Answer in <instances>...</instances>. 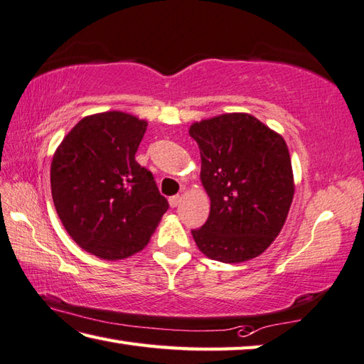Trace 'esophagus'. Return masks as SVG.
I'll return each instance as SVG.
<instances>
[{"instance_id": "1", "label": "esophagus", "mask_w": 364, "mask_h": 364, "mask_svg": "<svg viewBox=\"0 0 364 364\" xmlns=\"http://www.w3.org/2000/svg\"><path fill=\"white\" fill-rule=\"evenodd\" d=\"M168 203H170V207H171V208L178 207V205L181 203V196H173V197H170V199H168Z\"/></svg>"}]
</instances>
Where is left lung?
Returning a JSON list of instances; mask_svg holds the SVG:
<instances>
[{"mask_svg": "<svg viewBox=\"0 0 364 364\" xmlns=\"http://www.w3.org/2000/svg\"><path fill=\"white\" fill-rule=\"evenodd\" d=\"M200 149L210 215L193 230L211 259L237 264L259 256L280 234L294 196L283 136L247 113L203 119L189 127Z\"/></svg>", "mask_w": 364, "mask_h": 364, "instance_id": "left-lung-1", "label": "left lung"}]
</instances>
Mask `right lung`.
Returning a JSON list of instances; mask_svg holds the SVG:
<instances>
[{
	"label": "right lung",
	"mask_w": 364,
	"mask_h": 364,
	"mask_svg": "<svg viewBox=\"0 0 364 364\" xmlns=\"http://www.w3.org/2000/svg\"><path fill=\"white\" fill-rule=\"evenodd\" d=\"M146 125L122 111L87 116L52 157L57 215L71 239L102 259L141 251L168 210L153 173L135 161Z\"/></svg>",
	"instance_id": "1"
}]
</instances>
